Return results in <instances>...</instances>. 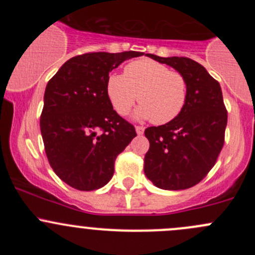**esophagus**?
I'll use <instances>...</instances> for the list:
<instances>
[{
  "label": "esophagus",
  "mask_w": 255,
  "mask_h": 255,
  "mask_svg": "<svg viewBox=\"0 0 255 255\" xmlns=\"http://www.w3.org/2000/svg\"><path fill=\"white\" fill-rule=\"evenodd\" d=\"M135 132H137L138 135H142L144 133V127H142V126H135Z\"/></svg>",
  "instance_id": "obj_1"
}]
</instances>
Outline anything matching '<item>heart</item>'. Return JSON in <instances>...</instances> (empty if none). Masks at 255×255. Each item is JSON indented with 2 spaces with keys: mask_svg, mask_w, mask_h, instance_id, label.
I'll use <instances>...</instances> for the list:
<instances>
[{
  "mask_svg": "<svg viewBox=\"0 0 255 255\" xmlns=\"http://www.w3.org/2000/svg\"><path fill=\"white\" fill-rule=\"evenodd\" d=\"M106 94L118 115H128L138 99L142 104L137 110L138 117L165 125L184 110L187 81L164 64L140 59L127 64L123 75L111 74L107 78Z\"/></svg>",
  "mask_w": 255,
  "mask_h": 255,
  "instance_id": "heart-1",
  "label": "heart"
}]
</instances>
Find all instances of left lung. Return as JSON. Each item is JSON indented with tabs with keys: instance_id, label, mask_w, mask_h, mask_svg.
<instances>
[{
	"instance_id": "obj_1",
	"label": "left lung",
	"mask_w": 255,
	"mask_h": 255,
	"mask_svg": "<svg viewBox=\"0 0 255 255\" xmlns=\"http://www.w3.org/2000/svg\"><path fill=\"white\" fill-rule=\"evenodd\" d=\"M146 55L185 76L187 100L175 120L144 130L149 140L144 173L159 189H189L210 173L225 144L227 110L222 90L217 80L192 59Z\"/></svg>"
}]
</instances>
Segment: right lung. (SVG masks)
<instances>
[{
  "instance_id": "right-lung-1",
  "label": "right lung",
  "mask_w": 255,
  "mask_h": 255,
  "mask_svg": "<svg viewBox=\"0 0 255 255\" xmlns=\"http://www.w3.org/2000/svg\"><path fill=\"white\" fill-rule=\"evenodd\" d=\"M140 51L86 53L69 59L48 81L40 132L54 173L80 191L105 186L115 160L137 135L106 94L110 71Z\"/></svg>"
}]
</instances>
